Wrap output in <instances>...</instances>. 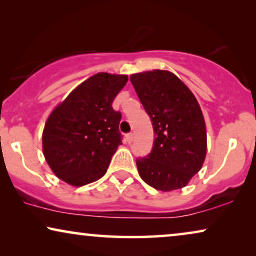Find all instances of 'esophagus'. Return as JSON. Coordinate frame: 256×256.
I'll return each instance as SVG.
<instances>
[{
    "label": "esophagus",
    "mask_w": 256,
    "mask_h": 256,
    "mask_svg": "<svg viewBox=\"0 0 256 256\" xmlns=\"http://www.w3.org/2000/svg\"><path fill=\"white\" fill-rule=\"evenodd\" d=\"M126 138H127L128 143H132V140H134V134H132V132H129V134L126 135Z\"/></svg>",
    "instance_id": "esophagus-1"
}]
</instances>
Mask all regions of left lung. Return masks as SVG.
Returning <instances> with one entry per match:
<instances>
[{
	"instance_id": "obj_1",
	"label": "left lung",
	"mask_w": 256,
	"mask_h": 256,
	"mask_svg": "<svg viewBox=\"0 0 256 256\" xmlns=\"http://www.w3.org/2000/svg\"><path fill=\"white\" fill-rule=\"evenodd\" d=\"M130 82L155 132L152 152L136 160L140 177L164 192L186 186L202 169L208 150L205 120L197 99L166 70L135 73Z\"/></svg>"
}]
</instances>
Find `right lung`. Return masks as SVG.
Segmentation results:
<instances>
[{
	"mask_svg": "<svg viewBox=\"0 0 256 256\" xmlns=\"http://www.w3.org/2000/svg\"><path fill=\"white\" fill-rule=\"evenodd\" d=\"M128 76L96 73L57 104L45 122V160L59 180L72 186L93 183L107 172L122 144L121 113L112 104Z\"/></svg>",
	"mask_w": 256,
	"mask_h": 256,
	"instance_id": "obj_1",
	"label": "right lung"
}]
</instances>
